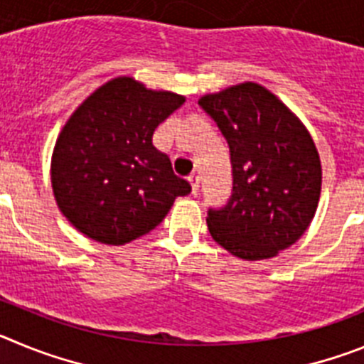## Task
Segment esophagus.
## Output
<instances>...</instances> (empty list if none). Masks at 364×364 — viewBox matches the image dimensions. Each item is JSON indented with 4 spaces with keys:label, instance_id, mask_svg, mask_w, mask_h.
Instances as JSON below:
<instances>
[{
    "label": "esophagus",
    "instance_id": "1",
    "mask_svg": "<svg viewBox=\"0 0 364 364\" xmlns=\"http://www.w3.org/2000/svg\"><path fill=\"white\" fill-rule=\"evenodd\" d=\"M189 184H191V193H193V195H197L198 188H200V176H198V175H191V176H189Z\"/></svg>",
    "mask_w": 364,
    "mask_h": 364
}]
</instances>
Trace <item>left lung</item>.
<instances>
[{"label": "left lung", "mask_w": 364, "mask_h": 364, "mask_svg": "<svg viewBox=\"0 0 364 364\" xmlns=\"http://www.w3.org/2000/svg\"><path fill=\"white\" fill-rule=\"evenodd\" d=\"M198 105L228 140L233 167L230 202L208 211V230L231 255L272 259L301 239L317 211V147L304 124L259 83L204 95Z\"/></svg>", "instance_id": "left-lung-1"}]
</instances>
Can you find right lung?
<instances>
[{"mask_svg": "<svg viewBox=\"0 0 364 364\" xmlns=\"http://www.w3.org/2000/svg\"><path fill=\"white\" fill-rule=\"evenodd\" d=\"M184 102L118 76L70 114L54 146L50 182L58 208L80 233L127 244L154 230L175 198L191 191L153 146L154 129Z\"/></svg>", "mask_w": 364, "mask_h": 364, "instance_id": "right-lung-1", "label": "right lung"}]
</instances>
